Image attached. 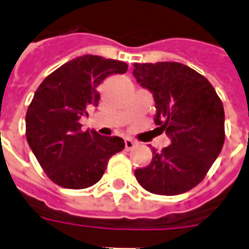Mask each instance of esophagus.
<instances>
[{"mask_svg":"<svg viewBox=\"0 0 249 249\" xmlns=\"http://www.w3.org/2000/svg\"><path fill=\"white\" fill-rule=\"evenodd\" d=\"M135 144L136 142L133 140H130V139H125V149H126V151H130V149L135 146Z\"/></svg>","mask_w":249,"mask_h":249,"instance_id":"esophagus-1","label":"esophagus"}]
</instances>
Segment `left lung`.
<instances>
[{
  "instance_id": "8db88e82",
  "label": "left lung",
  "mask_w": 249,
  "mask_h": 249,
  "mask_svg": "<svg viewBox=\"0 0 249 249\" xmlns=\"http://www.w3.org/2000/svg\"><path fill=\"white\" fill-rule=\"evenodd\" d=\"M136 80L151 90L156 104L155 124L171 139L152 161L136 169L148 192L175 196L197 185L224 144V108L211 82L180 62L135 64Z\"/></svg>"
}]
</instances>
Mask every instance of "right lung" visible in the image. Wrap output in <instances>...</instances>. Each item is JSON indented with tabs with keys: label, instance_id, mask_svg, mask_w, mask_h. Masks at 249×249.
<instances>
[{
	"label": "right lung",
	"instance_id": "add662e5",
	"mask_svg": "<svg viewBox=\"0 0 249 249\" xmlns=\"http://www.w3.org/2000/svg\"><path fill=\"white\" fill-rule=\"evenodd\" d=\"M128 65L100 56L77 57L41 82L26 112V140L48 178L69 189L92 187L103 178L124 140L81 129L80 119L97 107L98 85Z\"/></svg>",
	"mask_w": 249,
	"mask_h": 249
}]
</instances>
